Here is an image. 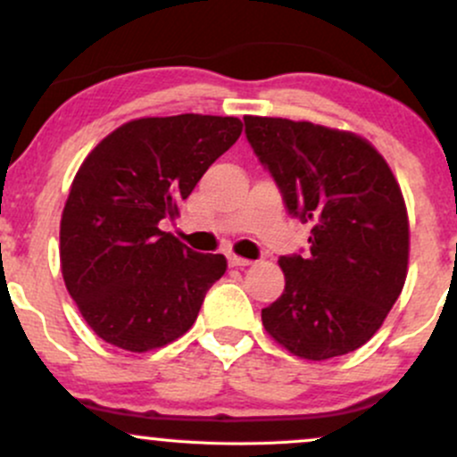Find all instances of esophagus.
I'll return each mask as SVG.
<instances>
[{
  "instance_id": "1",
  "label": "esophagus",
  "mask_w": 457,
  "mask_h": 457,
  "mask_svg": "<svg viewBox=\"0 0 457 457\" xmlns=\"http://www.w3.org/2000/svg\"><path fill=\"white\" fill-rule=\"evenodd\" d=\"M228 262H229V266H232V269H245V266L253 264V262H251L249 258H240V255H229Z\"/></svg>"
}]
</instances>
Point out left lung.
Wrapping results in <instances>:
<instances>
[{
	"label": "left lung",
	"instance_id": "left-lung-1",
	"mask_svg": "<svg viewBox=\"0 0 457 457\" xmlns=\"http://www.w3.org/2000/svg\"><path fill=\"white\" fill-rule=\"evenodd\" d=\"M246 139L290 214L312 223L309 255L281 258L286 290L262 309L287 353L327 361L382 327L408 275L411 225L389 162L350 130L246 115Z\"/></svg>",
	"mask_w": 457,
	"mask_h": 457
}]
</instances>
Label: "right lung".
Here are the masks:
<instances>
[{
    "instance_id": "obj_1",
    "label": "right lung",
    "mask_w": 457,
    "mask_h": 457,
    "mask_svg": "<svg viewBox=\"0 0 457 457\" xmlns=\"http://www.w3.org/2000/svg\"><path fill=\"white\" fill-rule=\"evenodd\" d=\"M240 133L232 115L137 118L81 162L62 212L60 266L103 342L148 353L193 327L228 260L191 251L159 225L180 217L182 199Z\"/></svg>"
}]
</instances>
